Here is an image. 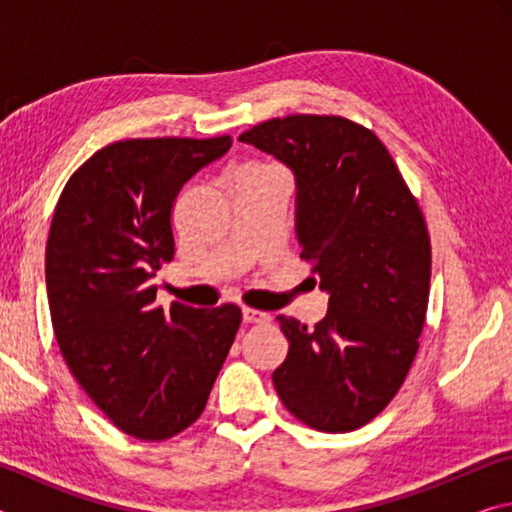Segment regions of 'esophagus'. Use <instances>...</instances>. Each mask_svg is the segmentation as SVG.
Wrapping results in <instances>:
<instances>
[{"instance_id":"1","label":"esophagus","mask_w":512,"mask_h":512,"mask_svg":"<svg viewBox=\"0 0 512 512\" xmlns=\"http://www.w3.org/2000/svg\"><path fill=\"white\" fill-rule=\"evenodd\" d=\"M241 314H244V323H250V325L268 323V320H271V316H268L266 311H259V309H253V307H244V309H241Z\"/></svg>"}]
</instances>
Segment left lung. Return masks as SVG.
Returning a JSON list of instances; mask_svg holds the SVG:
<instances>
[{
    "label": "left lung",
    "mask_w": 512,
    "mask_h": 512,
    "mask_svg": "<svg viewBox=\"0 0 512 512\" xmlns=\"http://www.w3.org/2000/svg\"><path fill=\"white\" fill-rule=\"evenodd\" d=\"M239 140L296 176L300 257L329 293L314 329L277 316L289 354L275 391L311 429H359L400 391L420 348L431 277L420 205L379 137L345 117H277Z\"/></svg>",
    "instance_id": "8db88e82"
}]
</instances>
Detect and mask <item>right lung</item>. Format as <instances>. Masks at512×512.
Segmentation results:
<instances>
[{
    "instance_id": "obj_1",
    "label": "right lung",
    "mask_w": 512,
    "mask_h": 512,
    "mask_svg": "<svg viewBox=\"0 0 512 512\" xmlns=\"http://www.w3.org/2000/svg\"><path fill=\"white\" fill-rule=\"evenodd\" d=\"M230 135L149 137L103 146L67 180L47 239L51 323L65 363L115 427L167 440L207 404L241 325L237 305H155L173 259L171 210Z\"/></svg>"
}]
</instances>
